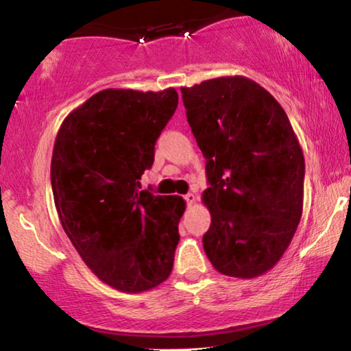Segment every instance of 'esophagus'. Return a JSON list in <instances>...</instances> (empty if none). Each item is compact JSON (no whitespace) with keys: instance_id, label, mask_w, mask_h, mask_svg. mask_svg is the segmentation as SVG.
<instances>
[{"instance_id":"1","label":"esophagus","mask_w":351,"mask_h":351,"mask_svg":"<svg viewBox=\"0 0 351 351\" xmlns=\"http://www.w3.org/2000/svg\"><path fill=\"white\" fill-rule=\"evenodd\" d=\"M184 198H186L187 205H189V206H192V205H195V202H197V195H195V193H192V192H189V193H187V195H186Z\"/></svg>"}]
</instances>
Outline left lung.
Instances as JSON below:
<instances>
[{
	"label": "left lung",
	"mask_w": 351,
	"mask_h": 351,
	"mask_svg": "<svg viewBox=\"0 0 351 351\" xmlns=\"http://www.w3.org/2000/svg\"><path fill=\"white\" fill-rule=\"evenodd\" d=\"M181 93L206 158V257L230 277L268 273L302 216L304 156L290 119L263 86L243 75L181 86Z\"/></svg>",
	"instance_id": "left-lung-1"
}]
</instances>
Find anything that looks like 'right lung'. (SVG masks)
Instances as JSON below:
<instances>
[{"mask_svg":"<svg viewBox=\"0 0 351 351\" xmlns=\"http://www.w3.org/2000/svg\"><path fill=\"white\" fill-rule=\"evenodd\" d=\"M178 107L175 88H107L67 114L50 180L60 222L104 284L142 293L169 279L186 202L138 191L156 140Z\"/></svg>","mask_w":351,"mask_h":351,"instance_id":"add662e5","label":"right lung"}]
</instances>
